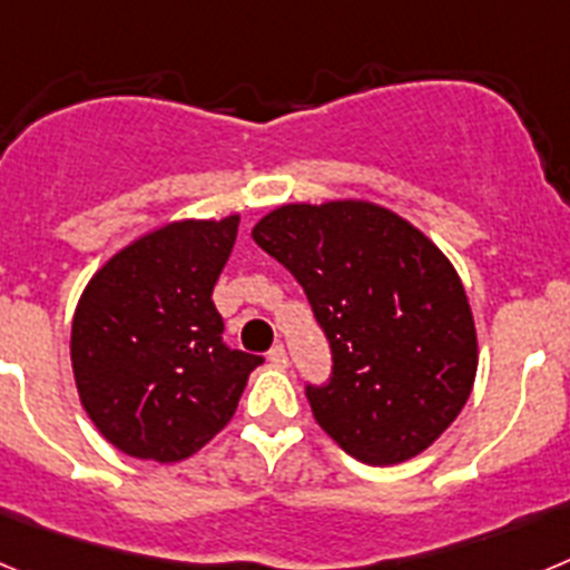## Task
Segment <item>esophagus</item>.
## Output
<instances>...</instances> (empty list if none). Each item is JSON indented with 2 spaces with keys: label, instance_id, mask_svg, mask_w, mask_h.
Here are the masks:
<instances>
[{
  "label": "esophagus",
  "instance_id": "1",
  "mask_svg": "<svg viewBox=\"0 0 570 570\" xmlns=\"http://www.w3.org/2000/svg\"><path fill=\"white\" fill-rule=\"evenodd\" d=\"M268 362L274 367H288V351H285L282 345H274L268 351Z\"/></svg>",
  "mask_w": 570,
  "mask_h": 570
}]
</instances>
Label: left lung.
Here are the masks:
<instances>
[{
    "label": "left lung",
    "instance_id": "left-lung-1",
    "mask_svg": "<svg viewBox=\"0 0 570 570\" xmlns=\"http://www.w3.org/2000/svg\"><path fill=\"white\" fill-rule=\"evenodd\" d=\"M250 236L296 276L331 342L334 376L308 387L322 431L380 468L434 445L465 407L480 365L451 259L367 199L279 205Z\"/></svg>",
    "mask_w": 570,
    "mask_h": 570
}]
</instances>
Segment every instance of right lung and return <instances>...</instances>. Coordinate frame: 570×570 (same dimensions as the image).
I'll return each instance as SVG.
<instances>
[{
    "mask_svg": "<svg viewBox=\"0 0 570 570\" xmlns=\"http://www.w3.org/2000/svg\"><path fill=\"white\" fill-rule=\"evenodd\" d=\"M239 214L136 236L90 276L70 325L85 414L136 460L179 462L230 422L262 356L223 345L214 285Z\"/></svg>",
    "mask_w": 570,
    "mask_h": 570,
    "instance_id": "obj_1",
    "label": "right lung"
}]
</instances>
